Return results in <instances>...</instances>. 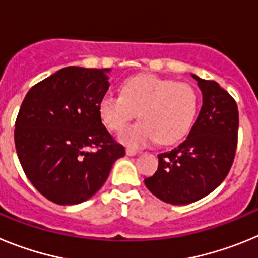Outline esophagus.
I'll return each mask as SVG.
<instances>
[{
	"label": "esophagus",
	"instance_id": "34e87169",
	"mask_svg": "<svg viewBox=\"0 0 258 258\" xmlns=\"http://www.w3.org/2000/svg\"><path fill=\"white\" fill-rule=\"evenodd\" d=\"M138 150H134V149H132V147H127L126 149V155H129V156H134V155H137L138 154Z\"/></svg>",
	"mask_w": 258,
	"mask_h": 258
}]
</instances>
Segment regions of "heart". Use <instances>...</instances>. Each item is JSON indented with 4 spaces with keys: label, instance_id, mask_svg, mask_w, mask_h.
Returning <instances> with one entry per match:
<instances>
[{
    "label": "heart",
    "instance_id": "heart-1",
    "mask_svg": "<svg viewBox=\"0 0 258 258\" xmlns=\"http://www.w3.org/2000/svg\"><path fill=\"white\" fill-rule=\"evenodd\" d=\"M198 107L199 97L190 84L141 75L125 81L121 94L106 93L98 109L102 122L113 132L121 131L138 112L141 121L125 127L120 141L145 146L155 140L160 145L182 140L192 126Z\"/></svg>",
    "mask_w": 258,
    "mask_h": 258
}]
</instances>
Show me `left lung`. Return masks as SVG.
Instances as JSON below:
<instances>
[{"label":"left lung","mask_w":258,"mask_h":258,"mask_svg":"<svg viewBox=\"0 0 258 258\" xmlns=\"http://www.w3.org/2000/svg\"><path fill=\"white\" fill-rule=\"evenodd\" d=\"M191 76L203 94L199 116L178 147L157 155V170L145 178L155 197L174 206L190 204L216 190L231 169L238 145L235 99L213 80Z\"/></svg>","instance_id":"1"}]
</instances>
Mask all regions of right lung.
<instances>
[{
  "instance_id": "add662e5",
  "label": "right lung",
  "mask_w": 258,
  "mask_h": 258,
  "mask_svg": "<svg viewBox=\"0 0 258 258\" xmlns=\"http://www.w3.org/2000/svg\"><path fill=\"white\" fill-rule=\"evenodd\" d=\"M108 72L61 68L32 86L20 106L14 140L22 168L36 190L59 206L90 199L125 155L98 109Z\"/></svg>"
}]
</instances>
